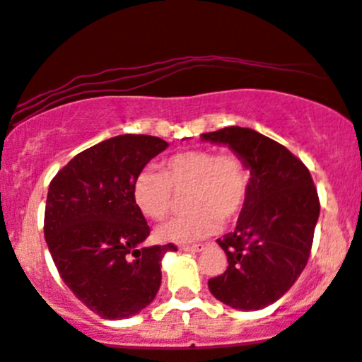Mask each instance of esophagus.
<instances>
[{
  "mask_svg": "<svg viewBox=\"0 0 362 362\" xmlns=\"http://www.w3.org/2000/svg\"><path fill=\"white\" fill-rule=\"evenodd\" d=\"M182 251H187V252H199L202 251V244H192V245H180Z\"/></svg>",
  "mask_w": 362,
  "mask_h": 362,
  "instance_id": "1",
  "label": "esophagus"
}]
</instances>
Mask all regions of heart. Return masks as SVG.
Listing matches in <instances>:
<instances>
[{
    "label": "heart",
    "instance_id": "1",
    "mask_svg": "<svg viewBox=\"0 0 362 362\" xmlns=\"http://www.w3.org/2000/svg\"><path fill=\"white\" fill-rule=\"evenodd\" d=\"M252 173L235 151L189 149L161 163V172L142 170L132 185L134 202L151 220H163L172 209L175 192H185L189 209L156 228L161 242L184 244L206 237L239 218L247 202Z\"/></svg>",
    "mask_w": 362,
    "mask_h": 362
}]
</instances>
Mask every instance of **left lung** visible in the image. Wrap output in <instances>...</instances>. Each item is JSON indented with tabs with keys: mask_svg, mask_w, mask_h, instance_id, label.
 Listing matches in <instances>:
<instances>
[{
	"mask_svg": "<svg viewBox=\"0 0 362 362\" xmlns=\"http://www.w3.org/2000/svg\"><path fill=\"white\" fill-rule=\"evenodd\" d=\"M202 139L228 144L252 173L239 223L216 240L228 266L209 278V291L230 308H266L296 284L308 264L320 216L315 182L296 154L252 129L225 127Z\"/></svg>",
	"mask_w": 362,
	"mask_h": 362,
	"instance_id": "left-lung-1",
	"label": "left lung"
}]
</instances>
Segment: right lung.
I'll list each match as a JSON object with an SVG mask.
<instances>
[{"mask_svg":"<svg viewBox=\"0 0 362 362\" xmlns=\"http://www.w3.org/2000/svg\"><path fill=\"white\" fill-rule=\"evenodd\" d=\"M160 137L125 134L78 153L51 180L45 237L59 276L81 303L105 320L137 315L156 297L161 257L175 244L141 247L149 225L132 185Z\"/></svg>","mask_w":362,"mask_h":362,"instance_id":"obj_1","label":"right lung"}]
</instances>
